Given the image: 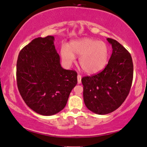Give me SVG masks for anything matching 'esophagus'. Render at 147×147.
Listing matches in <instances>:
<instances>
[{
  "mask_svg": "<svg viewBox=\"0 0 147 147\" xmlns=\"http://www.w3.org/2000/svg\"><path fill=\"white\" fill-rule=\"evenodd\" d=\"M81 78H82V76L80 74H78L77 76V80H78V84H80L81 83Z\"/></svg>",
  "mask_w": 147,
  "mask_h": 147,
  "instance_id": "obj_1",
  "label": "esophagus"
}]
</instances>
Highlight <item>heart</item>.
I'll use <instances>...</instances> for the list:
<instances>
[{
  "instance_id": "obj_1",
  "label": "heart",
  "mask_w": 147,
  "mask_h": 147,
  "mask_svg": "<svg viewBox=\"0 0 147 147\" xmlns=\"http://www.w3.org/2000/svg\"><path fill=\"white\" fill-rule=\"evenodd\" d=\"M61 58L67 65H71L75 60V55L80 57L79 65L87 74H95L108 64L110 49L106 42L84 38L71 41L69 47L63 45L60 51Z\"/></svg>"
}]
</instances>
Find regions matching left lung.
Masks as SVG:
<instances>
[{
  "mask_svg": "<svg viewBox=\"0 0 147 147\" xmlns=\"http://www.w3.org/2000/svg\"><path fill=\"white\" fill-rule=\"evenodd\" d=\"M107 40L113 50L106 68L100 73L81 80L85 105L99 115L113 112L121 106L129 93L133 76L129 53L115 39Z\"/></svg>",
  "mask_w": 147,
  "mask_h": 147,
  "instance_id": "1",
  "label": "left lung"
}]
</instances>
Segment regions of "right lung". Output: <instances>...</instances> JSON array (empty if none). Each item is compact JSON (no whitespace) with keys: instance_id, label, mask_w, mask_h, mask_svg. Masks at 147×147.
Masks as SVG:
<instances>
[{"instance_id":"obj_1","label":"right lung","mask_w":147,"mask_h":147,"mask_svg":"<svg viewBox=\"0 0 147 147\" xmlns=\"http://www.w3.org/2000/svg\"><path fill=\"white\" fill-rule=\"evenodd\" d=\"M54 36L36 38L20 52L16 80L26 105L42 115L56 114L66 106L77 84V73L64 69L54 45Z\"/></svg>"}]
</instances>
